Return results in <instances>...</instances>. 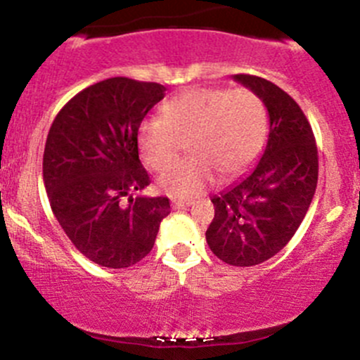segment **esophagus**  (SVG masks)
<instances>
[{"label":"esophagus","mask_w":360,"mask_h":360,"mask_svg":"<svg viewBox=\"0 0 360 360\" xmlns=\"http://www.w3.org/2000/svg\"><path fill=\"white\" fill-rule=\"evenodd\" d=\"M191 203H193L191 200H172L170 205H172V209H186V207H190Z\"/></svg>","instance_id":"1"}]
</instances>
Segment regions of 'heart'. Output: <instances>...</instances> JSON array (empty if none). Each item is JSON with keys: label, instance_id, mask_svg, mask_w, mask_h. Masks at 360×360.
<instances>
[{"label": "heart", "instance_id": "b5f03b06", "mask_svg": "<svg viewBox=\"0 0 360 360\" xmlns=\"http://www.w3.org/2000/svg\"><path fill=\"white\" fill-rule=\"evenodd\" d=\"M268 132V111L254 90L195 86L162 106V118L141 123L137 143L150 169L162 170L184 143L194 157L163 171L158 184L176 198L202 193L216 172L224 179L238 176L259 157Z\"/></svg>", "mask_w": 360, "mask_h": 360}]
</instances>
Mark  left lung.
Masks as SVG:
<instances>
[{
  "instance_id": "obj_1",
  "label": "left lung",
  "mask_w": 360,
  "mask_h": 360,
  "mask_svg": "<svg viewBox=\"0 0 360 360\" xmlns=\"http://www.w3.org/2000/svg\"><path fill=\"white\" fill-rule=\"evenodd\" d=\"M233 79L263 99L270 134L248 176L210 198L214 219L205 238L224 263L254 266L284 249L307 216L317 188L319 153L307 116L288 92L259 76Z\"/></svg>"
}]
</instances>
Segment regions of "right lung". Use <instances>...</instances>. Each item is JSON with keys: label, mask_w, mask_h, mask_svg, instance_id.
<instances>
[{"label": "right lung", "mask_w": 360, "mask_h": 360, "mask_svg": "<svg viewBox=\"0 0 360 360\" xmlns=\"http://www.w3.org/2000/svg\"><path fill=\"white\" fill-rule=\"evenodd\" d=\"M165 96L153 82L108 78L76 94L50 127L43 153L49 202L68 238L94 263L129 268L153 249L167 197H129L151 183L137 132Z\"/></svg>", "instance_id": "obj_1"}]
</instances>
